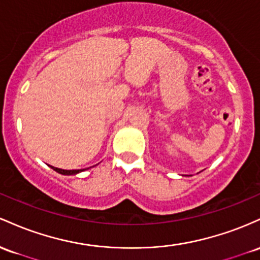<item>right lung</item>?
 Instances as JSON below:
<instances>
[{"label": "right lung", "mask_w": 260, "mask_h": 260, "mask_svg": "<svg viewBox=\"0 0 260 260\" xmlns=\"http://www.w3.org/2000/svg\"><path fill=\"white\" fill-rule=\"evenodd\" d=\"M54 171H56L57 173L65 174V176H71V174H77L80 172H82L83 169H71V171H66V169H61V168H56V167H51Z\"/></svg>", "instance_id": "obj_1"}]
</instances>
